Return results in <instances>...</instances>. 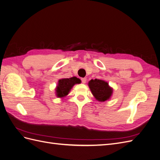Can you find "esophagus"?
Masks as SVG:
<instances>
[{
	"label": "esophagus",
	"instance_id": "esophagus-1",
	"mask_svg": "<svg viewBox=\"0 0 160 160\" xmlns=\"http://www.w3.org/2000/svg\"><path fill=\"white\" fill-rule=\"evenodd\" d=\"M81 81L83 83H85L87 81V79L86 78H81Z\"/></svg>",
	"mask_w": 160,
	"mask_h": 160
}]
</instances>
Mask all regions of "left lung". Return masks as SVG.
<instances>
[{
	"instance_id": "1",
	"label": "left lung",
	"mask_w": 160,
	"mask_h": 160,
	"mask_svg": "<svg viewBox=\"0 0 160 160\" xmlns=\"http://www.w3.org/2000/svg\"><path fill=\"white\" fill-rule=\"evenodd\" d=\"M88 86L94 98L99 102L109 100L113 94V89L107 81L102 79H91L89 81Z\"/></svg>"
}]
</instances>
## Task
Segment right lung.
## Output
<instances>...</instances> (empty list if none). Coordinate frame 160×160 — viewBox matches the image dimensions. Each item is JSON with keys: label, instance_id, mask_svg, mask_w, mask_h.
Here are the masks:
<instances>
[{"label": "right lung", "instance_id": "1", "mask_svg": "<svg viewBox=\"0 0 160 160\" xmlns=\"http://www.w3.org/2000/svg\"><path fill=\"white\" fill-rule=\"evenodd\" d=\"M81 81L77 78L76 77H72L71 78L61 79L58 81V83L55 88V94L57 98H63L69 93L72 87L75 84H79Z\"/></svg>", "mask_w": 160, "mask_h": 160}]
</instances>
